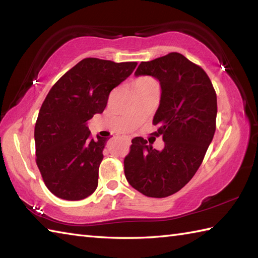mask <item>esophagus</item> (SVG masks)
Instances as JSON below:
<instances>
[{"mask_svg": "<svg viewBox=\"0 0 258 258\" xmlns=\"http://www.w3.org/2000/svg\"><path fill=\"white\" fill-rule=\"evenodd\" d=\"M124 140L126 141V143L131 144V138H130V136H124Z\"/></svg>", "mask_w": 258, "mask_h": 258, "instance_id": "34e87169", "label": "esophagus"}]
</instances>
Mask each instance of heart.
Masks as SVG:
<instances>
[{
  "label": "heart",
  "mask_w": 258,
  "mask_h": 258,
  "mask_svg": "<svg viewBox=\"0 0 258 258\" xmlns=\"http://www.w3.org/2000/svg\"><path fill=\"white\" fill-rule=\"evenodd\" d=\"M147 80H153V79H151V78H141L138 81H147Z\"/></svg>",
  "instance_id": "obj_1"
}]
</instances>
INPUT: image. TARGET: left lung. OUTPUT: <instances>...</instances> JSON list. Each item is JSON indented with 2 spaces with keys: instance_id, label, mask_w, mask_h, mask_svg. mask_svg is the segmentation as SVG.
Segmentation results:
<instances>
[{
  "instance_id": "1",
  "label": "left lung",
  "mask_w": 258,
  "mask_h": 258,
  "mask_svg": "<svg viewBox=\"0 0 258 258\" xmlns=\"http://www.w3.org/2000/svg\"><path fill=\"white\" fill-rule=\"evenodd\" d=\"M135 75L160 81L153 134L163 136L165 145L157 151L143 138L133 139L124 173L140 193L162 199L183 188L204 160L216 130V92L205 71L176 52L141 62Z\"/></svg>"
}]
</instances>
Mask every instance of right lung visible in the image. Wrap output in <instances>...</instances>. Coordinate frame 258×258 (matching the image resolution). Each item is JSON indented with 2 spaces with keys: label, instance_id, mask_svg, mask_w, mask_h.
<instances>
[{
  "label": "right lung",
  "instance_id": "add662e5",
  "mask_svg": "<svg viewBox=\"0 0 258 258\" xmlns=\"http://www.w3.org/2000/svg\"><path fill=\"white\" fill-rule=\"evenodd\" d=\"M138 63L87 57L48 92L35 123L36 164L52 194L80 201L94 193L106 139H92L87 120L106 107L111 91Z\"/></svg>",
  "mask_w": 258,
  "mask_h": 258
}]
</instances>
